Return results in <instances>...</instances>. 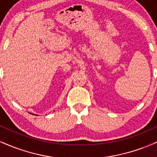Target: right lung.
Wrapping results in <instances>:
<instances>
[{
	"instance_id": "right-lung-1",
	"label": "right lung",
	"mask_w": 157,
	"mask_h": 157,
	"mask_svg": "<svg viewBox=\"0 0 157 157\" xmlns=\"http://www.w3.org/2000/svg\"><path fill=\"white\" fill-rule=\"evenodd\" d=\"M34 115H35V114H34Z\"/></svg>"
}]
</instances>
